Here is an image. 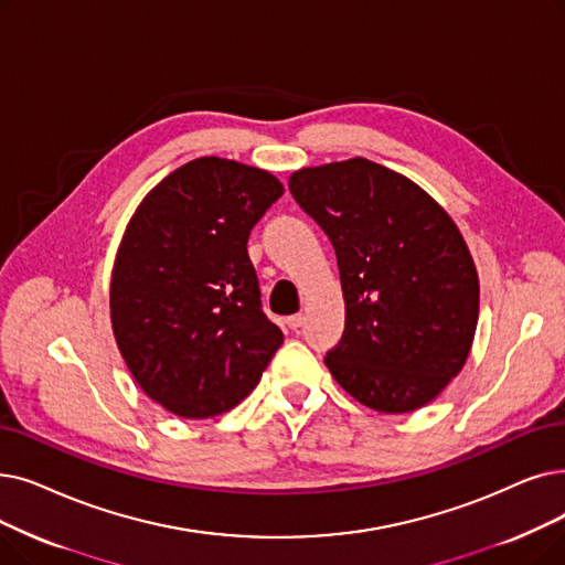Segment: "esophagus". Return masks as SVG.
<instances>
[{
	"label": "esophagus",
	"mask_w": 565,
	"mask_h": 565,
	"mask_svg": "<svg viewBox=\"0 0 565 565\" xmlns=\"http://www.w3.org/2000/svg\"><path fill=\"white\" fill-rule=\"evenodd\" d=\"M286 323L290 330H298L302 323H305V313H292L286 318Z\"/></svg>",
	"instance_id": "obj_1"
}]
</instances>
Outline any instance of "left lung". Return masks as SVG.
Instances as JSON below:
<instances>
[{"instance_id": "obj_1", "label": "left lung", "mask_w": 565, "mask_h": 565, "mask_svg": "<svg viewBox=\"0 0 565 565\" xmlns=\"http://www.w3.org/2000/svg\"><path fill=\"white\" fill-rule=\"evenodd\" d=\"M288 186L337 252L347 328L326 355L330 374L379 413L427 406L463 370L480 311L478 269L452 216L364 157L300 168Z\"/></svg>"}]
</instances>
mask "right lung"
<instances>
[{
	"mask_svg": "<svg viewBox=\"0 0 565 565\" xmlns=\"http://www.w3.org/2000/svg\"><path fill=\"white\" fill-rule=\"evenodd\" d=\"M281 193L269 170L201 157L150 189L119 239L117 349L145 395L178 418L237 406L281 347L247 254L252 228Z\"/></svg>",
	"mask_w": 565,
	"mask_h": 565,
	"instance_id": "add662e5",
	"label": "right lung"
}]
</instances>
